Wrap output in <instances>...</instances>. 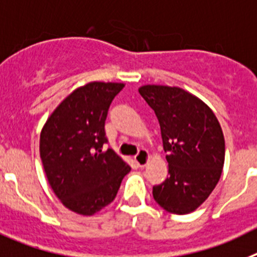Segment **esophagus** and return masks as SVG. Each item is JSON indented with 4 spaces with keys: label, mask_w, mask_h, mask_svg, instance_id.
I'll list each match as a JSON object with an SVG mask.
<instances>
[{
    "label": "esophagus",
    "mask_w": 257,
    "mask_h": 257,
    "mask_svg": "<svg viewBox=\"0 0 257 257\" xmlns=\"http://www.w3.org/2000/svg\"><path fill=\"white\" fill-rule=\"evenodd\" d=\"M134 161L137 163L138 166H146V165H147V164H149V161H150L149 152L145 151V150H141V151L138 152L137 156L134 157Z\"/></svg>",
    "instance_id": "34e87169"
}]
</instances>
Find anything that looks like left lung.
Returning <instances> with one entry per match:
<instances>
[{"label": "left lung", "mask_w": 257, "mask_h": 257, "mask_svg": "<svg viewBox=\"0 0 257 257\" xmlns=\"http://www.w3.org/2000/svg\"><path fill=\"white\" fill-rule=\"evenodd\" d=\"M156 114L169 177L152 189L166 211H195L218 184L225 159V142L219 120L197 96L179 87L146 84L138 89Z\"/></svg>", "instance_id": "left-lung-1"}]
</instances>
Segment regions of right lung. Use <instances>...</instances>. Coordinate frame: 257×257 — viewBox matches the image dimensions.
<instances>
[{"label":"right lung","mask_w":257,"mask_h":257,"mask_svg":"<svg viewBox=\"0 0 257 257\" xmlns=\"http://www.w3.org/2000/svg\"><path fill=\"white\" fill-rule=\"evenodd\" d=\"M124 83L89 82L74 89L46 120L39 155L51 188L65 207L83 216L116 197L131 166L108 149L105 120Z\"/></svg>","instance_id":"1"}]
</instances>
